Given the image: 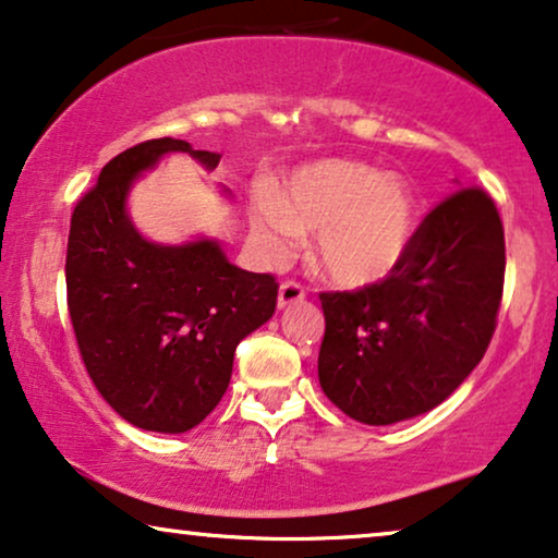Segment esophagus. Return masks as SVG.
<instances>
[{"mask_svg": "<svg viewBox=\"0 0 558 558\" xmlns=\"http://www.w3.org/2000/svg\"><path fill=\"white\" fill-rule=\"evenodd\" d=\"M306 299V291H303V286L295 283V280H286L283 286H280L278 291V308H288L293 306V303H299Z\"/></svg>", "mask_w": 558, "mask_h": 558, "instance_id": "34e87169", "label": "esophagus"}]
</instances>
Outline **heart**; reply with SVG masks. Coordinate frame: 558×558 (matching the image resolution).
Masks as SVG:
<instances>
[{"label": "heart", "mask_w": 558, "mask_h": 558, "mask_svg": "<svg viewBox=\"0 0 558 558\" xmlns=\"http://www.w3.org/2000/svg\"><path fill=\"white\" fill-rule=\"evenodd\" d=\"M252 234L272 259L288 257L301 234H316L314 263L335 286L389 280L412 252L420 201L404 178L361 161H316L299 169L286 195L257 190Z\"/></svg>", "instance_id": "heart-1"}]
</instances>
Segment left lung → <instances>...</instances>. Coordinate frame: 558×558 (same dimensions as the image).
<instances>
[{
    "label": "left lung",
    "instance_id": "8db88e82",
    "mask_svg": "<svg viewBox=\"0 0 558 558\" xmlns=\"http://www.w3.org/2000/svg\"><path fill=\"white\" fill-rule=\"evenodd\" d=\"M505 283L495 201L456 190L420 223L407 263L384 283L322 293L319 384L363 425H393L446 401L489 348Z\"/></svg>",
    "mask_w": 558,
    "mask_h": 558
}]
</instances>
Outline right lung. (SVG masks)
<instances>
[{
	"label": "right lung",
	"mask_w": 558,
	"mask_h": 558,
	"mask_svg": "<svg viewBox=\"0 0 558 558\" xmlns=\"http://www.w3.org/2000/svg\"><path fill=\"white\" fill-rule=\"evenodd\" d=\"M172 151L208 172L221 159L180 138L144 141L110 159L72 214L66 295L102 399L131 425L178 435L227 393L236 344L275 314L278 283L231 265L218 239L159 244L141 234L129 193Z\"/></svg>",
	"instance_id": "1"
}]
</instances>
